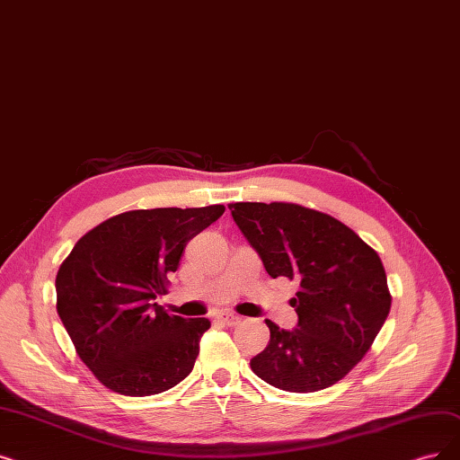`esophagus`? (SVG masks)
I'll return each mask as SVG.
<instances>
[{"label": "esophagus", "instance_id": "34e87169", "mask_svg": "<svg viewBox=\"0 0 460 460\" xmlns=\"http://www.w3.org/2000/svg\"><path fill=\"white\" fill-rule=\"evenodd\" d=\"M216 319H217V322H222L224 325L233 327V325H238V323H241V319H243V317H241V315H236V314H233V312L224 310V312H217Z\"/></svg>", "mask_w": 460, "mask_h": 460}]
</instances>
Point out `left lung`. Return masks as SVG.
<instances>
[{"label":"left lung","instance_id":"obj_1","mask_svg":"<svg viewBox=\"0 0 460 460\" xmlns=\"http://www.w3.org/2000/svg\"><path fill=\"white\" fill-rule=\"evenodd\" d=\"M231 216L269 276L298 279L293 331L270 319L269 346L250 367L291 393L334 385L367 355L391 310L379 255L336 217L293 203H233Z\"/></svg>","mask_w":460,"mask_h":460}]
</instances>
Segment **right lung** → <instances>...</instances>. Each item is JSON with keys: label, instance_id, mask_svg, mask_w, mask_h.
I'll use <instances>...</instances> for the list:
<instances>
[{"label": "right lung", "instance_id": "add662e5", "mask_svg": "<svg viewBox=\"0 0 460 460\" xmlns=\"http://www.w3.org/2000/svg\"><path fill=\"white\" fill-rule=\"evenodd\" d=\"M226 212L152 208L112 216L75 244L56 274V310L75 349L114 393H164L193 370L207 317L169 315L167 295L186 244Z\"/></svg>", "mask_w": 460, "mask_h": 460}]
</instances>
